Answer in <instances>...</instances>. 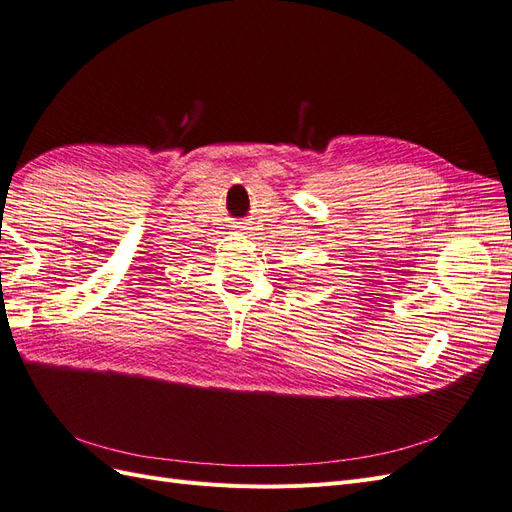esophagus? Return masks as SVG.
<instances>
[{"label": "esophagus", "instance_id": "34e87169", "mask_svg": "<svg viewBox=\"0 0 512 512\" xmlns=\"http://www.w3.org/2000/svg\"><path fill=\"white\" fill-rule=\"evenodd\" d=\"M232 228H235L237 232H241V235H247V230H250V226H247L245 222H237Z\"/></svg>", "mask_w": 512, "mask_h": 512}]
</instances>
